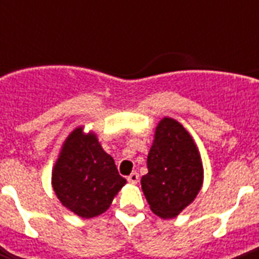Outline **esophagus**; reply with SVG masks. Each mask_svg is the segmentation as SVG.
<instances>
[{
  "label": "esophagus",
  "instance_id": "1",
  "mask_svg": "<svg viewBox=\"0 0 259 259\" xmlns=\"http://www.w3.org/2000/svg\"><path fill=\"white\" fill-rule=\"evenodd\" d=\"M127 181L132 183V184H137L138 181H140V175H138L137 172L130 173L129 176H127Z\"/></svg>",
  "mask_w": 259,
  "mask_h": 259
}]
</instances>
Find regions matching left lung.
<instances>
[{
  "instance_id": "1",
  "label": "left lung",
  "mask_w": 259,
  "mask_h": 259,
  "mask_svg": "<svg viewBox=\"0 0 259 259\" xmlns=\"http://www.w3.org/2000/svg\"><path fill=\"white\" fill-rule=\"evenodd\" d=\"M146 164L141 188L150 209L162 219L176 218L195 200L204 179L192 136L180 122L164 117L156 127Z\"/></svg>"
}]
</instances>
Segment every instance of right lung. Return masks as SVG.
Here are the masks:
<instances>
[{
	"instance_id": "add662e5",
	"label": "right lung",
	"mask_w": 259,
	"mask_h": 259,
	"mask_svg": "<svg viewBox=\"0 0 259 259\" xmlns=\"http://www.w3.org/2000/svg\"><path fill=\"white\" fill-rule=\"evenodd\" d=\"M126 179L103 150L94 132L79 126L63 142L52 169V187L66 208L84 219L109 209Z\"/></svg>"
}]
</instances>
